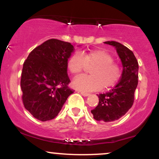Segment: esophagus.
Instances as JSON below:
<instances>
[{
  "instance_id": "esophagus-1",
  "label": "esophagus",
  "mask_w": 159,
  "mask_h": 159,
  "mask_svg": "<svg viewBox=\"0 0 159 159\" xmlns=\"http://www.w3.org/2000/svg\"><path fill=\"white\" fill-rule=\"evenodd\" d=\"M80 93H81L82 96H88L90 93H86V92H84V91H80Z\"/></svg>"
}]
</instances>
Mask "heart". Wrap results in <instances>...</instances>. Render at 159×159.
I'll use <instances>...</instances> for the list:
<instances>
[{
	"label": "heart",
	"instance_id": "obj_1",
	"mask_svg": "<svg viewBox=\"0 0 159 159\" xmlns=\"http://www.w3.org/2000/svg\"><path fill=\"white\" fill-rule=\"evenodd\" d=\"M114 58L105 50L94 49L87 52H75L67 61V69L72 75H78L86 67L90 69L91 75H79L72 81L76 90L90 92L114 86L120 77L119 66L113 63Z\"/></svg>",
	"mask_w": 159,
	"mask_h": 159
}]
</instances>
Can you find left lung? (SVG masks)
<instances>
[{
    "label": "left lung",
    "mask_w": 159,
    "mask_h": 159,
    "mask_svg": "<svg viewBox=\"0 0 159 159\" xmlns=\"http://www.w3.org/2000/svg\"><path fill=\"white\" fill-rule=\"evenodd\" d=\"M105 43L116 49L123 66V72L118 84L112 90L97 95L98 104L91 113L96 120L109 123L119 120L132 107L138 83L139 67L134 53L125 45L115 41Z\"/></svg>",
    "instance_id": "1"
}]
</instances>
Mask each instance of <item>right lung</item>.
<instances>
[{
	"instance_id": "right-lung-1",
	"label": "right lung",
	"mask_w": 159,
	"mask_h": 159,
	"mask_svg": "<svg viewBox=\"0 0 159 159\" xmlns=\"http://www.w3.org/2000/svg\"><path fill=\"white\" fill-rule=\"evenodd\" d=\"M74 50L71 43L51 39L34 48L24 63L22 101L36 119L43 122L54 119L73 93L68 87L67 61Z\"/></svg>"
}]
</instances>
